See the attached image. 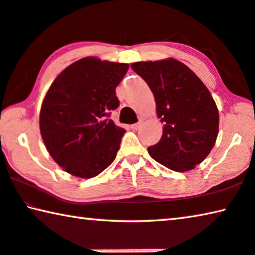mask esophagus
Masks as SVG:
<instances>
[{
  "instance_id": "1",
  "label": "esophagus",
  "mask_w": 255,
  "mask_h": 255,
  "mask_svg": "<svg viewBox=\"0 0 255 255\" xmlns=\"http://www.w3.org/2000/svg\"><path fill=\"white\" fill-rule=\"evenodd\" d=\"M141 125H142V122H138L135 124H132L131 128H132V130H139V128H141Z\"/></svg>"
}]
</instances>
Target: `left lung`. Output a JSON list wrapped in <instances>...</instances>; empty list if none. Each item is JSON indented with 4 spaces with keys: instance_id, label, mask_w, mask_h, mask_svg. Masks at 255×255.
<instances>
[{
    "instance_id": "1",
    "label": "left lung",
    "mask_w": 255,
    "mask_h": 255,
    "mask_svg": "<svg viewBox=\"0 0 255 255\" xmlns=\"http://www.w3.org/2000/svg\"><path fill=\"white\" fill-rule=\"evenodd\" d=\"M132 69L154 93L162 138L148 152L171 170L186 172L210 154L219 131L217 105L197 75L175 59L140 61Z\"/></svg>"
}]
</instances>
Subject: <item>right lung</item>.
<instances>
[{
    "label": "right lung",
    "instance_id": "right-lung-1",
    "mask_svg": "<svg viewBox=\"0 0 255 255\" xmlns=\"http://www.w3.org/2000/svg\"><path fill=\"white\" fill-rule=\"evenodd\" d=\"M128 64L83 58L51 84L40 114L42 139L66 172L89 179L114 162L125 133L109 119Z\"/></svg>",
    "mask_w": 255,
    "mask_h": 255
}]
</instances>
